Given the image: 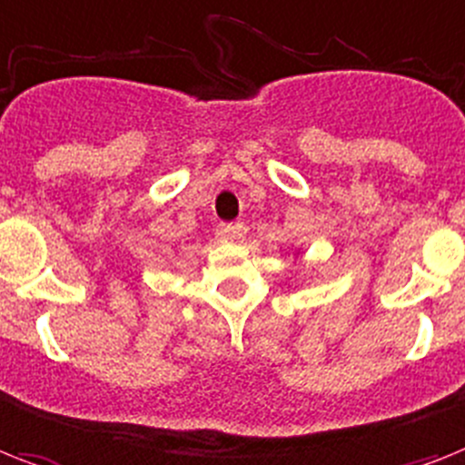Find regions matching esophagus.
Returning a JSON list of instances; mask_svg holds the SVG:
<instances>
[{
  "mask_svg": "<svg viewBox=\"0 0 465 465\" xmlns=\"http://www.w3.org/2000/svg\"><path fill=\"white\" fill-rule=\"evenodd\" d=\"M241 233H243L241 224H220V236H222V239H226V241L241 239Z\"/></svg>",
  "mask_w": 465,
  "mask_h": 465,
  "instance_id": "obj_1",
  "label": "esophagus"
}]
</instances>
